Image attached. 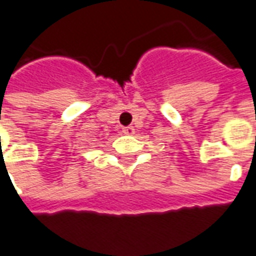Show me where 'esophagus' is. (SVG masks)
<instances>
[{
    "instance_id": "34e87169",
    "label": "esophagus",
    "mask_w": 256,
    "mask_h": 256,
    "mask_svg": "<svg viewBox=\"0 0 256 256\" xmlns=\"http://www.w3.org/2000/svg\"><path fill=\"white\" fill-rule=\"evenodd\" d=\"M122 132H124L125 135H134L135 134V128L134 126H124Z\"/></svg>"
}]
</instances>
